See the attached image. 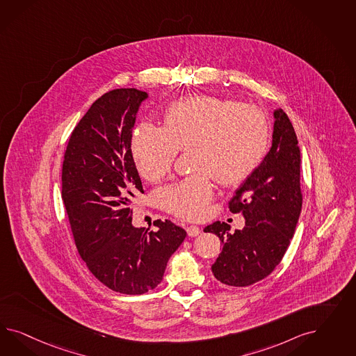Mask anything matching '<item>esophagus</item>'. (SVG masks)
I'll list each match as a JSON object with an SVG mask.
<instances>
[{
	"label": "esophagus",
	"mask_w": 356,
	"mask_h": 356,
	"mask_svg": "<svg viewBox=\"0 0 356 356\" xmlns=\"http://www.w3.org/2000/svg\"><path fill=\"white\" fill-rule=\"evenodd\" d=\"M186 232H188V236L195 237L198 236L201 234V228L197 226H189L186 227Z\"/></svg>",
	"instance_id": "obj_1"
}]
</instances>
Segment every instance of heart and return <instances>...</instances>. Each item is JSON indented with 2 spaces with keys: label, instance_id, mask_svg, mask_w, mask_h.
<instances>
[{
  "label": "heart",
  "instance_id": "1",
  "mask_svg": "<svg viewBox=\"0 0 356 356\" xmlns=\"http://www.w3.org/2000/svg\"><path fill=\"white\" fill-rule=\"evenodd\" d=\"M164 127L138 125L131 137V156L140 176L156 183L172 168L177 151L193 150V171L161 192L163 207L173 216L197 220L205 216L214 189L210 180L236 185L259 167L269 147L265 113L241 102L192 97L164 113Z\"/></svg>",
  "mask_w": 356,
  "mask_h": 356
}]
</instances>
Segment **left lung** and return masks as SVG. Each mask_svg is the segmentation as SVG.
Returning a JSON list of instances; mask_svg holds the SVG:
<instances>
[{"mask_svg":"<svg viewBox=\"0 0 356 356\" xmlns=\"http://www.w3.org/2000/svg\"><path fill=\"white\" fill-rule=\"evenodd\" d=\"M274 120L269 152L229 202L232 213L245 218V226L235 232L225 222L205 227L223 244L211 271L227 286L245 287L266 278L289 248L302 211L296 133L283 109L274 111Z\"/></svg>","mask_w":356,"mask_h":356,"instance_id":"obj_1","label":"left lung"}]
</instances>
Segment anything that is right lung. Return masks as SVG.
I'll return each mask as SVG.
<instances>
[{
    "label": "right lung",
    "mask_w": 356,
    "mask_h": 356,
    "mask_svg": "<svg viewBox=\"0 0 356 356\" xmlns=\"http://www.w3.org/2000/svg\"><path fill=\"white\" fill-rule=\"evenodd\" d=\"M147 97L137 88L99 97L73 130L63 164V200L76 249L97 280L127 295L155 289L186 236L171 220H155L158 231L131 223L133 198L143 193L131 131Z\"/></svg>",
    "instance_id": "1"
}]
</instances>
